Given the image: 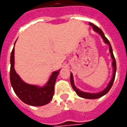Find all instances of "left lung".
<instances>
[{
  "instance_id": "left-lung-1",
  "label": "left lung",
  "mask_w": 127,
  "mask_h": 127,
  "mask_svg": "<svg viewBox=\"0 0 127 127\" xmlns=\"http://www.w3.org/2000/svg\"><path fill=\"white\" fill-rule=\"evenodd\" d=\"M89 25L93 27L94 31H95L96 32H97V33L101 35V36L102 37V39L103 40V41L105 42V43H107V44L109 45V52H110L111 58H112V68H113L112 77V78H111L110 81H109V82L108 83V84L106 88H105L103 91H101V92H99V93H86V92H84V91H80L79 88H77V87L75 86L74 80H73V76L72 73H71V75H70V82H71V84L72 88H73V89L75 91L76 94H77L79 96L82 97V98H88V99H95V98H100V97L103 96H104L105 95H106V94L109 92V91L110 90V88H112V85H113V83L114 82L115 76H116V60H115L114 56V54H113V50H112V45L110 44L109 40L105 37V34H104V33L103 32V31H102L98 27L95 26V24H93V23H91V22H89Z\"/></svg>"
}]
</instances>
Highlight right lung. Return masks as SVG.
Masks as SVG:
<instances>
[{
    "mask_svg": "<svg viewBox=\"0 0 127 127\" xmlns=\"http://www.w3.org/2000/svg\"><path fill=\"white\" fill-rule=\"evenodd\" d=\"M14 52L15 50L13 47L10 58V82L16 95L24 103L32 106H42L49 103L53 98L56 80L61 69L53 72L46 84L43 86L27 84L24 82L15 72L14 69Z\"/></svg>",
    "mask_w": 127,
    "mask_h": 127,
    "instance_id": "1",
    "label": "right lung"
}]
</instances>
